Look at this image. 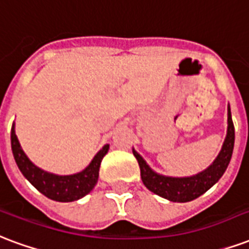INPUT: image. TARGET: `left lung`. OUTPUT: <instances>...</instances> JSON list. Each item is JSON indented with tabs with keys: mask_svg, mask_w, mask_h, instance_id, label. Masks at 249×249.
<instances>
[{
	"mask_svg": "<svg viewBox=\"0 0 249 249\" xmlns=\"http://www.w3.org/2000/svg\"><path fill=\"white\" fill-rule=\"evenodd\" d=\"M235 143V128L230 104L227 107V134L220 152L207 169L190 177H170L160 174L149 166L141 154L133 148V154L140 165L141 179L146 189L170 202L185 203L196 199L198 196L210 190L222 178L231 161Z\"/></svg>",
	"mask_w": 249,
	"mask_h": 249,
	"instance_id": "8db88e82",
	"label": "left lung"
}]
</instances>
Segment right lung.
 Wrapping results in <instances>:
<instances>
[{
    "mask_svg": "<svg viewBox=\"0 0 249 249\" xmlns=\"http://www.w3.org/2000/svg\"><path fill=\"white\" fill-rule=\"evenodd\" d=\"M12 150L18 169L23 177L36 190L56 202H73L86 196L96 186L99 179V169L103 158L108 153L109 145L107 143L96 153L86 169L70 176H59L40 169L29 160L26 153L21 148L16 134V126H12Z\"/></svg>",
    "mask_w": 249,
    "mask_h": 249,
    "instance_id": "right-lung-1",
    "label": "right lung"
}]
</instances>
